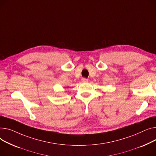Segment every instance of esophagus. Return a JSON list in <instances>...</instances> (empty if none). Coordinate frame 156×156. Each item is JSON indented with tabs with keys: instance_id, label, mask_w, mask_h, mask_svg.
Instances as JSON below:
<instances>
[{
	"instance_id": "obj_1",
	"label": "esophagus",
	"mask_w": 156,
	"mask_h": 156,
	"mask_svg": "<svg viewBox=\"0 0 156 156\" xmlns=\"http://www.w3.org/2000/svg\"><path fill=\"white\" fill-rule=\"evenodd\" d=\"M81 81H82V82H83V83H86V82H88V80L87 79H86V78H82L81 79Z\"/></svg>"
}]
</instances>
